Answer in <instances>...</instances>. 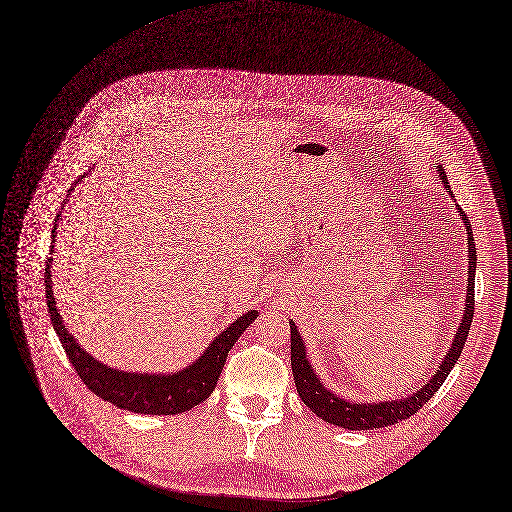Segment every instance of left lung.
<instances>
[{
	"mask_svg": "<svg viewBox=\"0 0 512 512\" xmlns=\"http://www.w3.org/2000/svg\"><path fill=\"white\" fill-rule=\"evenodd\" d=\"M437 171L441 176L443 186L451 194V186L447 182V174L441 165H437ZM453 198V194H451ZM461 220L465 222L467 228V244H469V282H467V298H465V310H463V320L457 328V334L449 345V351L445 353L443 361L439 363L437 371L433 377L415 393L403 397V399H391V401H379V403H353L347 399H341L334 391H330L324 381H320L316 369L308 361L306 353V343L302 340L296 324L290 320V330H292V371H294V381L300 399L310 407L312 413L322 417L324 421L338 425L349 431H367V429H379V427H389L395 425L411 415H415L445 383L447 375L459 361V355L465 347V341L469 336V328L473 322V312H475V270H477V248L473 240V230L469 216L457 206Z\"/></svg>",
	"mask_w": 512,
	"mask_h": 512,
	"instance_id": "obj_1",
	"label": "left lung"
}]
</instances>
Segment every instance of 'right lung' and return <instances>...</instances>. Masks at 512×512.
I'll list each match as a JSON object with an SVG mask.
<instances>
[{
    "label": "right lung",
    "mask_w": 512,
    "mask_h": 512,
    "mask_svg": "<svg viewBox=\"0 0 512 512\" xmlns=\"http://www.w3.org/2000/svg\"><path fill=\"white\" fill-rule=\"evenodd\" d=\"M81 178H85V174ZM81 178H77L75 184H79ZM73 190H75V186H71L69 194ZM67 198H65V202H67ZM61 210H59V214L53 222V230H51V254H53V244H55V236H57V222H59ZM51 262H53V258H47V262H45V298H47L51 324H53L59 340L63 343V349H65L69 361L73 363V367H75L77 375L83 379V383L97 397L117 405L119 409H127L133 413L176 415V413L188 411L194 405H200L202 401H206L208 395L216 387V381L222 373L228 351L242 336V332L260 314L258 310H250V312L242 314L234 324H230L226 330H222L214 340L208 343V347L198 355V359H194L190 365H186L182 369L167 371V373L123 371V369H115V367L105 365L99 359H95L89 351L83 349L81 343H77V340L69 334L67 326L63 324V318L57 310L55 296H53Z\"/></svg>",
    "instance_id": "1"
}]
</instances>
